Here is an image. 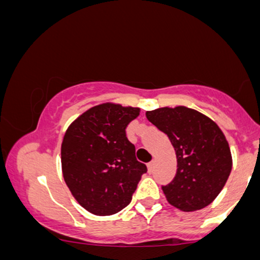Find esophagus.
Here are the masks:
<instances>
[{"mask_svg":"<svg viewBox=\"0 0 260 260\" xmlns=\"http://www.w3.org/2000/svg\"><path fill=\"white\" fill-rule=\"evenodd\" d=\"M153 168H154V160H151L150 162H148V169H149V171H151V170H153Z\"/></svg>","mask_w":260,"mask_h":260,"instance_id":"esophagus-1","label":"esophagus"}]
</instances>
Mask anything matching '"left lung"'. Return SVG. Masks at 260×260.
Returning <instances> with one entry per match:
<instances>
[{
    "instance_id": "left-lung-1",
    "label": "left lung",
    "mask_w": 260,
    "mask_h": 260,
    "mask_svg": "<svg viewBox=\"0 0 260 260\" xmlns=\"http://www.w3.org/2000/svg\"><path fill=\"white\" fill-rule=\"evenodd\" d=\"M169 137L177 157L174 180L162 186L171 205L183 211L205 208L221 192L232 169L229 143L215 122L184 106L145 113Z\"/></svg>"
}]
</instances>
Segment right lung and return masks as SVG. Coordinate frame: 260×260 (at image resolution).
Instances as JSON below:
<instances>
[{"instance_id": "right-lung-1", "label": "right lung", "mask_w": 260, "mask_h": 260, "mask_svg": "<svg viewBox=\"0 0 260 260\" xmlns=\"http://www.w3.org/2000/svg\"><path fill=\"white\" fill-rule=\"evenodd\" d=\"M138 115V107L103 104L68 127L61 147L62 172L71 193L89 213L105 216L126 208L148 171L126 137V127Z\"/></svg>"}]
</instances>
